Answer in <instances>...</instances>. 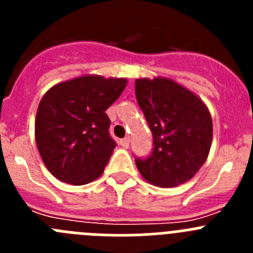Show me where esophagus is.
Segmentation results:
<instances>
[{"label": "esophagus", "mask_w": 253, "mask_h": 253, "mask_svg": "<svg viewBox=\"0 0 253 253\" xmlns=\"http://www.w3.org/2000/svg\"><path fill=\"white\" fill-rule=\"evenodd\" d=\"M129 143H130V139H129V138H124V139H120V146H122L123 148H128Z\"/></svg>", "instance_id": "esophagus-1"}]
</instances>
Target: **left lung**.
<instances>
[{
    "label": "left lung",
    "instance_id": "left-lung-1",
    "mask_svg": "<svg viewBox=\"0 0 253 253\" xmlns=\"http://www.w3.org/2000/svg\"><path fill=\"white\" fill-rule=\"evenodd\" d=\"M135 97L153 137L148 157H135L140 175L156 186L184 184L204 165L211 146L207 106L169 78L137 80Z\"/></svg>",
    "mask_w": 253,
    "mask_h": 253
}]
</instances>
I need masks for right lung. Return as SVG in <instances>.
<instances>
[{"instance_id":"right-lung-1","label":"right lung","mask_w":253,"mask_h":253,"mask_svg":"<svg viewBox=\"0 0 253 253\" xmlns=\"http://www.w3.org/2000/svg\"><path fill=\"white\" fill-rule=\"evenodd\" d=\"M125 86V78L84 76L55 84L44 95L35 140L51 175L67 184L84 185L104 172L116 147L105 111Z\"/></svg>"}]
</instances>
